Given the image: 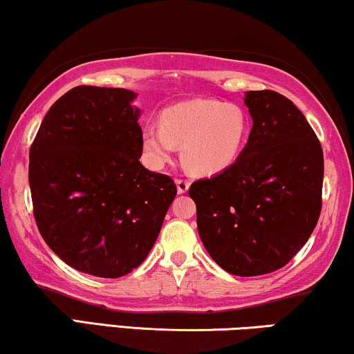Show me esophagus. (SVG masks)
Here are the masks:
<instances>
[{"instance_id": "esophagus-1", "label": "esophagus", "mask_w": 354, "mask_h": 354, "mask_svg": "<svg viewBox=\"0 0 354 354\" xmlns=\"http://www.w3.org/2000/svg\"><path fill=\"white\" fill-rule=\"evenodd\" d=\"M189 186H191V183H189L187 179H176L178 194H186L189 191Z\"/></svg>"}]
</instances>
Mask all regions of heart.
I'll return each mask as SVG.
<instances>
[{"mask_svg": "<svg viewBox=\"0 0 354 354\" xmlns=\"http://www.w3.org/2000/svg\"><path fill=\"white\" fill-rule=\"evenodd\" d=\"M248 130L245 111L213 98H192L162 111L160 125L141 131L145 159L160 168L183 145L184 163L197 175H216L239 159Z\"/></svg>", "mask_w": 354, "mask_h": 354, "instance_id": "1", "label": "heart"}]
</instances>
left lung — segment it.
I'll return each mask as SVG.
<instances>
[{
	"instance_id": "8db88e82",
	"label": "left lung",
	"mask_w": 354,
	"mask_h": 354,
	"mask_svg": "<svg viewBox=\"0 0 354 354\" xmlns=\"http://www.w3.org/2000/svg\"><path fill=\"white\" fill-rule=\"evenodd\" d=\"M248 143L229 168L195 181L198 235L232 275L275 272L302 250L321 213L324 159L297 106L273 91L245 92Z\"/></svg>"
}]
</instances>
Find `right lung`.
Returning <instances> with one entry per match:
<instances>
[{
	"label": "right lung",
	"instance_id": "1",
	"mask_svg": "<svg viewBox=\"0 0 354 354\" xmlns=\"http://www.w3.org/2000/svg\"><path fill=\"white\" fill-rule=\"evenodd\" d=\"M135 92L79 86L52 104L30 149L39 234L77 272L119 278L143 262L176 186L141 165Z\"/></svg>",
	"mask_w": 354,
	"mask_h": 354
}]
</instances>
